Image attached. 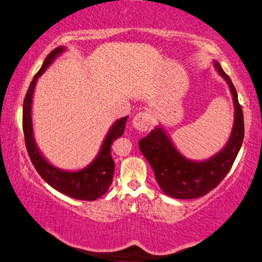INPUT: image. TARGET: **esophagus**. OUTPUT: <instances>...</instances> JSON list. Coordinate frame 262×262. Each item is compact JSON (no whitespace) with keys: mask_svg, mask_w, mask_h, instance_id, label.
<instances>
[{"mask_svg":"<svg viewBox=\"0 0 262 262\" xmlns=\"http://www.w3.org/2000/svg\"><path fill=\"white\" fill-rule=\"evenodd\" d=\"M152 124V115L148 112H140L134 117L132 125L139 132H146Z\"/></svg>","mask_w":262,"mask_h":262,"instance_id":"obj_1","label":"esophagus"}]
</instances>
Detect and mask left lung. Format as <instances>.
<instances>
[{"instance_id": "left-lung-1", "label": "left lung", "mask_w": 262, "mask_h": 262, "mask_svg": "<svg viewBox=\"0 0 262 262\" xmlns=\"http://www.w3.org/2000/svg\"><path fill=\"white\" fill-rule=\"evenodd\" d=\"M221 77L227 80L235 103V122L230 139L226 147L212 159L193 162L178 153L161 127L150 131L139 141V148L147 159L161 190L176 199H194L206 195L215 189L230 171L244 139V116L237 91L232 81L217 62Z\"/></svg>"}]
</instances>
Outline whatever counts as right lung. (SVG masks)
Wrapping results in <instances>:
<instances>
[{"instance_id":"right-lung-1","label":"right lung","mask_w":262,"mask_h":262,"mask_svg":"<svg viewBox=\"0 0 262 262\" xmlns=\"http://www.w3.org/2000/svg\"><path fill=\"white\" fill-rule=\"evenodd\" d=\"M63 50V47H57L48 54L42 67L36 72L33 80L31 81L29 90H27L24 105H23V131H24L25 145L32 164L39 172V175L43 178L45 182H47L55 190L71 196L73 199L92 201L103 195L108 191L109 186L112 185L115 169V162L112 158V144L115 139L123 135L127 116L119 118L114 124L107 137H105L98 157L89 167L82 169V170L75 172L62 171L46 161V159L36 148L33 138L31 117L32 96H33L34 86L38 78L42 75L49 64L53 62V59L58 54H61Z\"/></svg>"}]
</instances>
